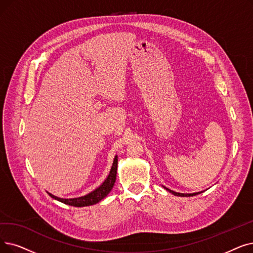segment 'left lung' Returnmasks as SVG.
Here are the masks:
<instances>
[{
  "label": "left lung",
  "mask_w": 253,
  "mask_h": 253,
  "mask_svg": "<svg viewBox=\"0 0 253 253\" xmlns=\"http://www.w3.org/2000/svg\"><path fill=\"white\" fill-rule=\"evenodd\" d=\"M163 187H164V186H163ZM164 189H167L168 191H169L170 193H172L173 195H177V196H193V195H196V194H199V193H202V192H195V193H179V192L172 191V190H170V189H169V188H167V187H164Z\"/></svg>",
  "instance_id": "1"
}]
</instances>
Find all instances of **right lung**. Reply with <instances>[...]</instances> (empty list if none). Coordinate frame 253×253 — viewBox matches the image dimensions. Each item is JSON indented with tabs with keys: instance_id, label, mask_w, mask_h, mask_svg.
I'll use <instances>...</instances> for the list:
<instances>
[{
	"instance_id": "right-lung-1",
	"label": "right lung",
	"mask_w": 253,
	"mask_h": 253,
	"mask_svg": "<svg viewBox=\"0 0 253 253\" xmlns=\"http://www.w3.org/2000/svg\"><path fill=\"white\" fill-rule=\"evenodd\" d=\"M117 169H118V156L115 157L111 171H109L107 178L104 180V182L99 186V187L96 188L94 191L87 193L84 196L75 197V199H61V197L54 196L49 192H47V193L49 194L50 197H52V199L57 200L63 204L73 206V207H86V206L95 205L97 203H99L101 200H103L104 197L113 189L115 182H116V177H117Z\"/></svg>"
}]
</instances>
